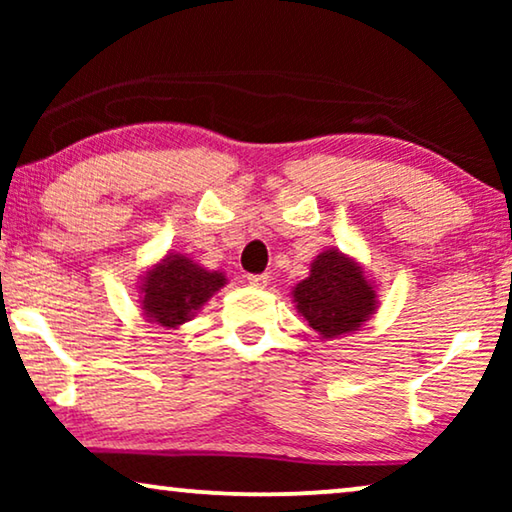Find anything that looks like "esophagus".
I'll return each instance as SVG.
<instances>
[{"label": "esophagus", "mask_w": 512, "mask_h": 512, "mask_svg": "<svg viewBox=\"0 0 512 512\" xmlns=\"http://www.w3.org/2000/svg\"><path fill=\"white\" fill-rule=\"evenodd\" d=\"M247 282L254 286V289H265V286L270 284V277L268 275H249Z\"/></svg>", "instance_id": "obj_1"}]
</instances>
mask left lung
I'll use <instances>...</instances> for the list:
<instances>
[{
  "label": "left lung",
  "mask_w": 512,
  "mask_h": 512,
  "mask_svg": "<svg viewBox=\"0 0 512 512\" xmlns=\"http://www.w3.org/2000/svg\"><path fill=\"white\" fill-rule=\"evenodd\" d=\"M291 298L321 340L359 331L377 310L375 282L340 249L321 251L310 265V277L293 286Z\"/></svg>",
  "instance_id": "8db88e82"
}]
</instances>
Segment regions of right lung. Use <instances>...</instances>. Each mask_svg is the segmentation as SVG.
I'll use <instances>...</instances> for the list:
<instances>
[{
	"label": "right lung",
	"instance_id": "obj_1",
	"mask_svg": "<svg viewBox=\"0 0 512 512\" xmlns=\"http://www.w3.org/2000/svg\"><path fill=\"white\" fill-rule=\"evenodd\" d=\"M226 282L223 272L207 270L188 256L170 251L144 272L139 282V303L146 319L174 331L191 321Z\"/></svg>",
	"mask_w": 512,
	"mask_h": 512
}]
</instances>
